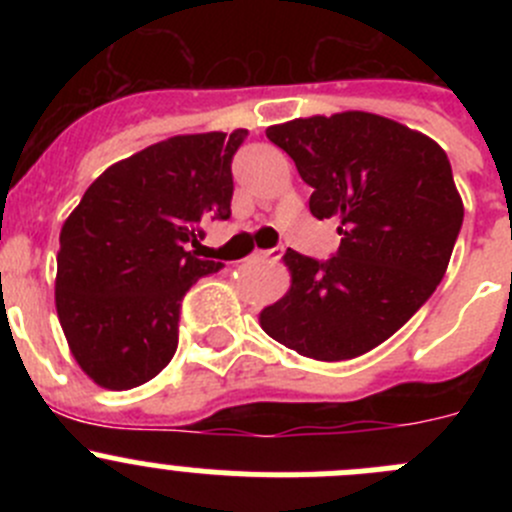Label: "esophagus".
Here are the masks:
<instances>
[{"label":"esophagus","mask_w":512,"mask_h":512,"mask_svg":"<svg viewBox=\"0 0 512 512\" xmlns=\"http://www.w3.org/2000/svg\"><path fill=\"white\" fill-rule=\"evenodd\" d=\"M282 255H285V247L277 245V247H272V250H255V252H252V260H257V262L280 260Z\"/></svg>","instance_id":"1"}]
</instances>
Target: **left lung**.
<instances>
[{
    "mask_svg": "<svg viewBox=\"0 0 512 512\" xmlns=\"http://www.w3.org/2000/svg\"><path fill=\"white\" fill-rule=\"evenodd\" d=\"M312 188L317 220L337 218L329 260L287 250L292 287L262 309L275 342L319 361L366 354L399 332L446 275L463 203L446 151L376 113L347 111L267 128Z\"/></svg>",
    "mask_w": 512,
    "mask_h": 512,
    "instance_id": "left-lung-1",
    "label": "left lung"
}]
</instances>
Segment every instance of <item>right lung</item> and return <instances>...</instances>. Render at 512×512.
<instances>
[{"mask_svg": "<svg viewBox=\"0 0 512 512\" xmlns=\"http://www.w3.org/2000/svg\"><path fill=\"white\" fill-rule=\"evenodd\" d=\"M245 128L175 136L103 170L61 227L56 312L71 354L106 389H133L178 349L185 292L223 262L200 260L208 220L230 218Z\"/></svg>", "mask_w": 512, "mask_h": 512, "instance_id": "right-lung-1", "label": "right lung"}]
</instances>
